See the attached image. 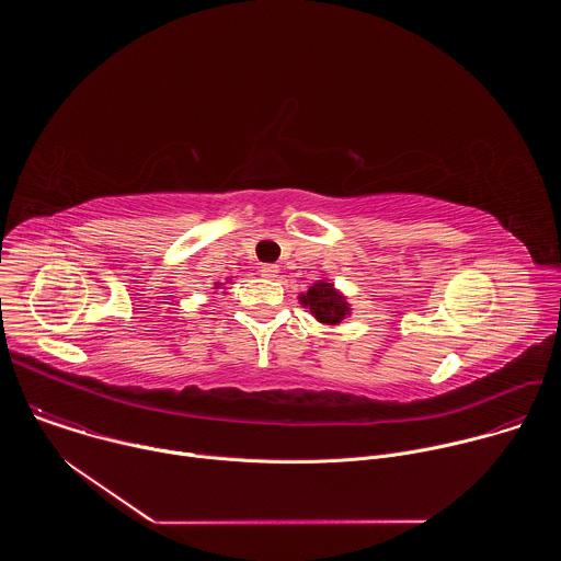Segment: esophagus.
<instances>
[{
    "mask_svg": "<svg viewBox=\"0 0 561 561\" xmlns=\"http://www.w3.org/2000/svg\"><path fill=\"white\" fill-rule=\"evenodd\" d=\"M260 273L264 275V277H277V273H279V266H275V264H264L262 268H260Z\"/></svg>",
    "mask_w": 561,
    "mask_h": 561,
    "instance_id": "34e87169",
    "label": "esophagus"
}]
</instances>
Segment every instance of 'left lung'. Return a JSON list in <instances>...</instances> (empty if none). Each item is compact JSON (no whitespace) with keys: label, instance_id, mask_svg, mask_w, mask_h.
<instances>
[{"label":"left lung","instance_id":"obj_1","mask_svg":"<svg viewBox=\"0 0 561 561\" xmlns=\"http://www.w3.org/2000/svg\"><path fill=\"white\" fill-rule=\"evenodd\" d=\"M299 301L314 314L317 322L335 327L351 312L346 297L335 288L333 282L319 279L306 293L299 295Z\"/></svg>","mask_w":561,"mask_h":561}]
</instances>
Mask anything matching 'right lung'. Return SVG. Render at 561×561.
Wrapping results in <instances>:
<instances>
[{"instance_id": "add662e5", "label": "right lung", "mask_w": 561, "mask_h": 561, "mask_svg": "<svg viewBox=\"0 0 561 561\" xmlns=\"http://www.w3.org/2000/svg\"><path fill=\"white\" fill-rule=\"evenodd\" d=\"M215 288H219V286H215Z\"/></svg>"}]
</instances>
